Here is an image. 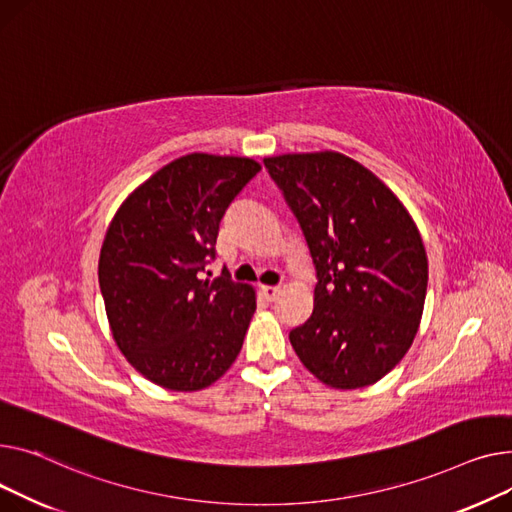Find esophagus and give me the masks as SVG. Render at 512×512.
Listing matches in <instances>:
<instances>
[{
    "mask_svg": "<svg viewBox=\"0 0 512 512\" xmlns=\"http://www.w3.org/2000/svg\"><path fill=\"white\" fill-rule=\"evenodd\" d=\"M262 295L268 299V302H275V299L279 297L281 293V287L279 285H262Z\"/></svg>",
    "mask_w": 512,
    "mask_h": 512,
    "instance_id": "obj_1",
    "label": "esophagus"
}]
</instances>
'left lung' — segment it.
I'll use <instances>...</instances> for the list:
<instances>
[{
  "instance_id": "1",
  "label": "left lung",
  "mask_w": 512,
  "mask_h": 512,
  "mask_svg": "<svg viewBox=\"0 0 512 512\" xmlns=\"http://www.w3.org/2000/svg\"><path fill=\"white\" fill-rule=\"evenodd\" d=\"M304 231L314 312L289 341L326 386L378 382L411 347L428 289V256L403 202L335 150L264 159Z\"/></svg>"
}]
</instances>
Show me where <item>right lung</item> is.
Instances as JSON below:
<instances>
[{"instance_id": "1", "label": "right lung", "mask_w": 512, "mask_h": 512, "mask_svg": "<svg viewBox=\"0 0 512 512\" xmlns=\"http://www.w3.org/2000/svg\"><path fill=\"white\" fill-rule=\"evenodd\" d=\"M258 171L248 157H179L138 186L109 223L99 256L109 326L150 382L177 393L206 388L242 349L254 287L233 283L227 268L213 281L202 273L227 206Z\"/></svg>"}]
</instances>
